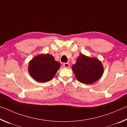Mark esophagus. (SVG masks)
<instances>
[{
    "label": "esophagus",
    "instance_id": "esophagus-1",
    "mask_svg": "<svg viewBox=\"0 0 127 127\" xmlns=\"http://www.w3.org/2000/svg\"><path fill=\"white\" fill-rule=\"evenodd\" d=\"M63 66L64 68H69L70 66V64L69 63H64L63 64Z\"/></svg>",
    "mask_w": 127,
    "mask_h": 127
}]
</instances>
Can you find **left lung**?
<instances>
[{
	"label": "left lung",
	"mask_w": 127,
	"mask_h": 127,
	"mask_svg": "<svg viewBox=\"0 0 127 127\" xmlns=\"http://www.w3.org/2000/svg\"><path fill=\"white\" fill-rule=\"evenodd\" d=\"M76 78L84 84H91L100 78L104 69L101 62L96 58L81 54L72 66Z\"/></svg>",
	"instance_id": "1"
}]
</instances>
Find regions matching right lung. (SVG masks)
<instances>
[{"mask_svg":"<svg viewBox=\"0 0 127 127\" xmlns=\"http://www.w3.org/2000/svg\"><path fill=\"white\" fill-rule=\"evenodd\" d=\"M61 66L52 55L40 54L30 62L29 71L31 77L40 82L50 81Z\"/></svg>","mask_w":127,"mask_h":127,"instance_id":"right-lung-1","label":"right lung"}]
</instances>
